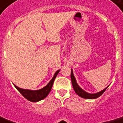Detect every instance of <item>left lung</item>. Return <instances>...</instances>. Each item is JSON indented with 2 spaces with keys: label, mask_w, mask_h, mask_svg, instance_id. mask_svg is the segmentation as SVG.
I'll use <instances>...</instances> for the list:
<instances>
[{
  "label": "left lung",
  "mask_w": 123,
  "mask_h": 123,
  "mask_svg": "<svg viewBox=\"0 0 123 123\" xmlns=\"http://www.w3.org/2000/svg\"><path fill=\"white\" fill-rule=\"evenodd\" d=\"M70 77H71V81H72V84L73 86L74 90L75 91V92L78 94L79 97H82L83 98H87V99H94V98H97L98 97H99L100 96H101L102 94H103V92L106 90V89L108 87V86L105 88L104 90H103L101 92H98V93H95V94H90L87 92H85L84 90H83L81 87L78 86V84L76 82V79L74 77L73 73V70H71V74H70Z\"/></svg>",
  "instance_id": "1"
}]
</instances>
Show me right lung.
Segmentation results:
<instances>
[{
    "label": "right lung",
    "instance_id": "add662e5",
    "mask_svg": "<svg viewBox=\"0 0 123 123\" xmlns=\"http://www.w3.org/2000/svg\"><path fill=\"white\" fill-rule=\"evenodd\" d=\"M59 72V70H57L55 73L53 79L50 81V82L45 86L44 87L42 88L40 90H25V89H22L20 87H17L16 86L14 85V86L16 87L17 90L20 92L22 95L26 98L27 100L30 101L32 102H37L41 101L42 99H44V98L48 96V94H49L50 91L51 90V88L53 87L54 80L56 78L57 74Z\"/></svg>",
    "mask_w": 123,
    "mask_h": 123
}]
</instances>
